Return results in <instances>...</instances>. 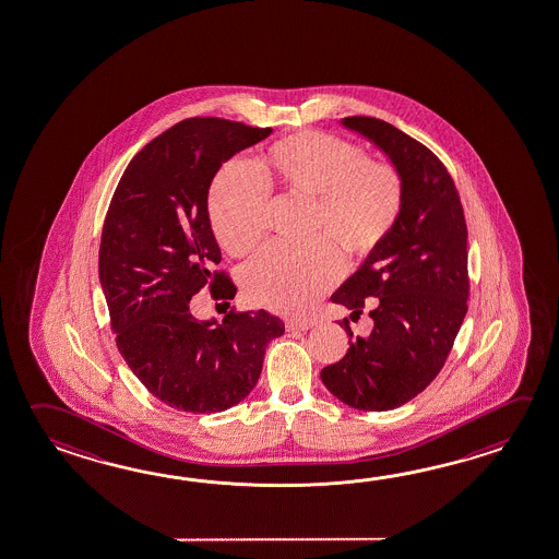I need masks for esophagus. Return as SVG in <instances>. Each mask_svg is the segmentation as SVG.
<instances>
[{"label": "esophagus", "instance_id": "1", "mask_svg": "<svg viewBox=\"0 0 559 559\" xmlns=\"http://www.w3.org/2000/svg\"><path fill=\"white\" fill-rule=\"evenodd\" d=\"M314 326V322H310V320H288L286 322V330L288 332H306V330H310V328Z\"/></svg>", "mask_w": 559, "mask_h": 559}]
</instances>
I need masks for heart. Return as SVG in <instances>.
I'll return each mask as SVG.
<instances>
[{
    "instance_id": "b5f03b06",
    "label": "heart",
    "mask_w": 559,
    "mask_h": 559,
    "mask_svg": "<svg viewBox=\"0 0 559 559\" xmlns=\"http://www.w3.org/2000/svg\"><path fill=\"white\" fill-rule=\"evenodd\" d=\"M257 177L239 164L217 174L210 190L211 227L227 253L245 257L263 239L264 190L308 201L305 235L318 239L266 247L241 276L251 305L286 317L305 314L334 285L332 248L344 261L366 257L390 233L403 201L395 169L368 162L361 147L320 132L276 142L264 152Z\"/></svg>"
}]
</instances>
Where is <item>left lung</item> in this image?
Listing matches in <instances>:
<instances>
[{"mask_svg":"<svg viewBox=\"0 0 559 559\" xmlns=\"http://www.w3.org/2000/svg\"><path fill=\"white\" fill-rule=\"evenodd\" d=\"M340 124L390 159L403 201L390 233L332 295L352 314L373 298V330L354 336L344 320L348 354L320 378L354 409L390 412L437 378L463 326L468 233L453 179L431 150L378 118H342Z\"/></svg>","mask_w":559,"mask_h":559,"instance_id":"1","label":"left lung"}]
</instances>
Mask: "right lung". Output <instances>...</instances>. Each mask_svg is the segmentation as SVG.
<instances>
[{
	"label": "right lung",
	"instance_id": "obj_1",
	"mask_svg": "<svg viewBox=\"0 0 559 559\" xmlns=\"http://www.w3.org/2000/svg\"><path fill=\"white\" fill-rule=\"evenodd\" d=\"M271 128L188 118L142 147L124 169L106 213L98 278L117 346L154 397L174 409L219 413L253 391L269 342L285 322L257 312L198 320L191 296L237 288L213 266L222 251L211 229V181L227 159Z\"/></svg>",
	"mask_w": 559,
	"mask_h": 559
}]
</instances>
